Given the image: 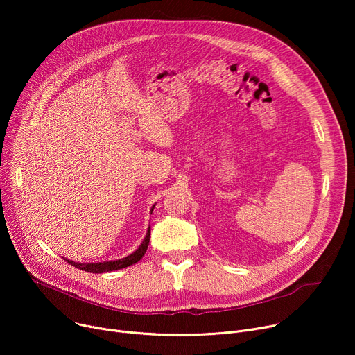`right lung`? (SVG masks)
<instances>
[{
  "label": "right lung",
  "instance_id": "right-lung-1",
  "mask_svg": "<svg viewBox=\"0 0 355 355\" xmlns=\"http://www.w3.org/2000/svg\"><path fill=\"white\" fill-rule=\"evenodd\" d=\"M153 210H154V207H153ZM153 210H151V213H153ZM149 236H151V227H148L146 236L142 240L141 246L132 254H129V256H126L123 259L110 260V262H99V263H78V262H73V260H67V259H64V260H66L67 263H70L71 266L78 268L80 270H85V272H90V273H105V272H112V270H119V269L128 268L130 265L139 262V260L142 259V256L145 254L146 249H148Z\"/></svg>",
  "mask_w": 355,
  "mask_h": 355
}]
</instances>
